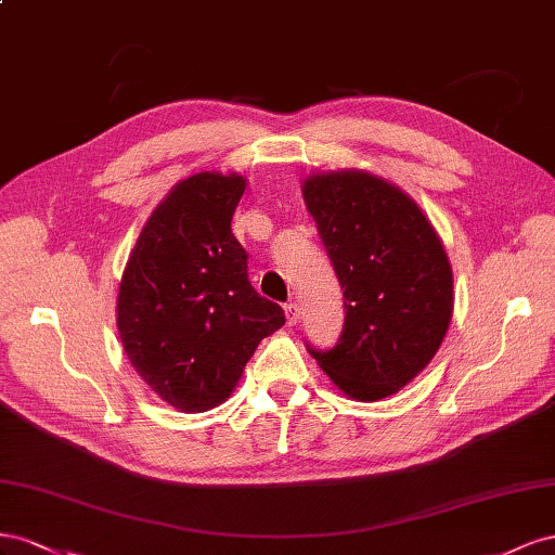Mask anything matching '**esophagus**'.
Returning <instances> with one entry per match:
<instances>
[{
    "mask_svg": "<svg viewBox=\"0 0 555 555\" xmlns=\"http://www.w3.org/2000/svg\"><path fill=\"white\" fill-rule=\"evenodd\" d=\"M283 309H286L288 325H297V321H299V307L295 302H291V305H286Z\"/></svg>",
    "mask_w": 555,
    "mask_h": 555,
    "instance_id": "obj_1",
    "label": "esophagus"
}]
</instances>
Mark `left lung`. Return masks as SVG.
Wrapping results in <instances>:
<instances>
[{
	"label": "left lung",
	"instance_id": "8db88e82",
	"mask_svg": "<svg viewBox=\"0 0 555 555\" xmlns=\"http://www.w3.org/2000/svg\"><path fill=\"white\" fill-rule=\"evenodd\" d=\"M302 193L346 309L339 341L307 351L348 398L384 400L416 378L447 337V250L418 204L374 173H313Z\"/></svg>",
	"mask_w": 555,
	"mask_h": 555
}]
</instances>
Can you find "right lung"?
Listing matches in <instances>:
<instances>
[{"instance_id":"1","label":"right lung","mask_w":555,"mask_h":555,"mask_svg":"<svg viewBox=\"0 0 555 555\" xmlns=\"http://www.w3.org/2000/svg\"><path fill=\"white\" fill-rule=\"evenodd\" d=\"M240 173L202 171L171 188L141 230L118 291V332L132 367L185 414L225 402L258 344L286 315L248 281L232 216Z\"/></svg>"}]
</instances>
